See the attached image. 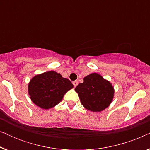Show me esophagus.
I'll return each instance as SVG.
<instances>
[{
	"label": "esophagus",
	"mask_w": 150,
	"mask_h": 150,
	"mask_svg": "<svg viewBox=\"0 0 150 150\" xmlns=\"http://www.w3.org/2000/svg\"><path fill=\"white\" fill-rule=\"evenodd\" d=\"M78 84H79V81H75L73 82V85H74V87H76V86L78 85Z\"/></svg>",
	"instance_id": "obj_1"
}]
</instances>
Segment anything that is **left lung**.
Instances as JSON below:
<instances>
[{
    "mask_svg": "<svg viewBox=\"0 0 150 150\" xmlns=\"http://www.w3.org/2000/svg\"><path fill=\"white\" fill-rule=\"evenodd\" d=\"M76 87L81 102L86 109L100 112L111 103L115 90L112 84L98 73H92L83 79Z\"/></svg>",
    "mask_w": 150,
    "mask_h": 150,
    "instance_id": "left-lung-1",
    "label": "left lung"
}]
</instances>
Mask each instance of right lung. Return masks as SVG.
<instances>
[{
    "label": "right lung",
    "mask_w": 150,
    "mask_h": 150,
    "mask_svg": "<svg viewBox=\"0 0 150 150\" xmlns=\"http://www.w3.org/2000/svg\"><path fill=\"white\" fill-rule=\"evenodd\" d=\"M74 85L59 73L48 71L33 77L28 85V95L33 103L43 109H50L62 100Z\"/></svg>",
    "instance_id": "right-lung-1"
}]
</instances>
